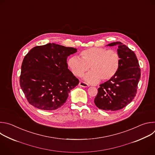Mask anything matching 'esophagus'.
Listing matches in <instances>:
<instances>
[{
  "label": "esophagus",
  "instance_id": "1",
  "mask_svg": "<svg viewBox=\"0 0 155 155\" xmlns=\"http://www.w3.org/2000/svg\"><path fill=\"white\" fill-rule=\"evenodd\" d=\"M79 85L81 86V87H88V85L87 83H85L84 82H82V81L79 82Z\"/></svg>",
  "mask_w": 155,
  "mask_h": 155
}]
</instances>
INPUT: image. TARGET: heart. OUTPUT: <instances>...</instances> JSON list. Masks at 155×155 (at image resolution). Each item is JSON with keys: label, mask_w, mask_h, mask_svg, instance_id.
<instances>
[{"label": "heart", "mask_w": 155, "mask_h": 155, "mask_svg": "<svg viewBox=\"0 0 155 155\" xmlns=\"http://www.w3.org/2000/svg\"><path fill=\"white\" fill-rule=\"evenodd\" d=\"M78 56L70 57L68 65L73 74L81 76L89 69L91 71L84 76L90 84H97L100 79L106 81L112 78L117 73L120 64V57L114 50L103 48H91L81 52Z\"/></svg>", "instance_id": "1"}]
</instances>
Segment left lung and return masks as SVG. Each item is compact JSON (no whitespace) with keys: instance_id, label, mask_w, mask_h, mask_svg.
<instances>
[{"instance_id":"obj_1","label":"left lung","mask_w":155,"mask_h":155,"mask_svg":"<svg viewBox=\"0 0 155 155\" xmlns=\"http://www.w3.org/2000/svg\"><path fill=\"white\" fill-rule=\"evenodd\" d=\"M107 46H118L120 64L117 74L101 84L94 100L97 107L104 110L123 109L134 98L140 78V68L134 52L120 41Z\"/></svg>"}]
</instances>
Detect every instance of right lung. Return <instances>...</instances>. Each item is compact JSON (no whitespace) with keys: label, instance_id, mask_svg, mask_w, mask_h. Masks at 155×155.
<instances>
[{"label":"right lung","instance_id":"add662e5","mask_svg":"<svg viewBox=\"0 0 155 155\" xmlns=\"http://www.w3.org/2000/svg\"><path fill=\"white\" fill-rule=\"evenodd\" d=\"M77 49L55 43L33 48L24 57L20 86L28 103L38 109L55 110L66 102L79 84L68 68L67 57Z\"/></svg>","mask_w":155,"mask_h":155}]
</instances>
